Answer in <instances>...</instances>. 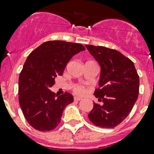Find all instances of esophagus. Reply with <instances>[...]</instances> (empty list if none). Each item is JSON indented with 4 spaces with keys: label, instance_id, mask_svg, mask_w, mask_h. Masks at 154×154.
<instances>
[{
    "label": "esophagus",
    "instance_id": "esophagus-1",
    "mask_svg": "<svg viewBox=\"0 0 154 154\" xmlns=\"http://www.w3.org/2000/svg\"><path fill=\"white\" fill-rule=\"evenodd\" d=\"M82 100V99L80 98V97H74V100L75 101H80V100Z\"/></svg>",
    "mask_w": 154,
    "mask_h": 154
}]
</instances>
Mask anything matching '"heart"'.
<instances>
[{
	"label": "heart",
	"mask_w": 154,
	"mask_h": 154,
	"mask_svg": "<svg viewBox=\"0 0 154 154\" xmlns=\"http://www.w3.org/2000/svg\"><path fill=\"white\" fill-rule=\"evenodd\" d=\"M74 92L78 95L83 94L85 92V88H84L83 86L81 85H76L74 87Z\"/></svg>",
	"instance_id": "b5f03b06"
}]
</instances>
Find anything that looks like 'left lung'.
I'll use <instances>...</instances> for the list:
<instances>
[{
    "instance_id": "obj_1",
    "label": "left lung",
    "mask_w": 154,
    "mask_h": 154,
    "mask_svg": "<svg viewBox=\"0 0 154 154\" xmlns=\"http://www.w3.org/2000/svg\"><path fill=\"white\" fill-rule=\"evenodd\" d=\"M85 47L100 66V88L94 95L103 102L102 105L94 103L88 119L97 127L113 128L133 108L138 99L139 77L133 62L120 52L104 47Z\"/></svg>"
}]
</instances>
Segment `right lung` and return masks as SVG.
Instances as JSON below:
<instances>
[{
    "instance_id": "right-lung-1",
    "label": "right lung",
    "mask_w": 154,
    "mask_h": 154,
    "mask_svg": "<svg viewBox=\"0 0 154 154\" xmlns=\"http://www.w3.org/2000/svg\"><path fill=\"white\" fill-rule=\"evenodd\" d=\"M85 50L80 43L47 41L28 55L19 77V102L33 128L49 131L58 125L65 107L73 102V97L69 92L57 96L50 88L73 56Z\"/></svg>"
}]
</instances>
